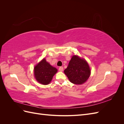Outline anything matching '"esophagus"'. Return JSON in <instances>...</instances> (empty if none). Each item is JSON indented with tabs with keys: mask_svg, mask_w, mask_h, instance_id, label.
Listing matches in <instances>:
<instances>
[{
	"mask_svg": "<svg viewBox=\"0 0 124 124\" xmlns=\"http://www.w3.org/2000/svg\"><path fill=\"white\" fill-rule=\"evenodd\" d=\"M59 71H61V72H62V71H63V67H60L59 68Z\"/></svg>",
	"mask_w": 124,
	"mask_h": 124,
	"instance_id": "1",
	"label": "esophagus"
}]
</instances>
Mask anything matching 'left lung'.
Masks as SVG:
<instances>
[{
    "label": "left lung",
    "mask_w": 124,
    "mask_h": 124,
    "mask_svg": "<svg viewBox=\"0 0 124 124\" xmlns=\"http://www.w3.org/2000/svg\"><path fill=\"white\" fill-rule=\"evenodd\" d=\"M64 73L71 83L81 85L88 80L91 75V69L84 59L73 55Z\"/></svg>",
    "instance_id": "obj_1"
}]
</instances>
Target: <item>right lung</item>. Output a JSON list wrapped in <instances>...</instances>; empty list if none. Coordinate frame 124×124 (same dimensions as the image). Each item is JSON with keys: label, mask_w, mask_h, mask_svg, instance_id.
I'll return each mask as SVG.
<instances>
[{"label": "right lung", "mask_w": 124, "mask_h": 124, "mask_svg": "<svg viewBox=\"0 0 124 124\" xmlns=\"http://www.w3.org/2000/svg\"><path fill=\"white\" fill-rule=\"evenodd\" d=\"M57 72V69L52 66L45 58L40 62L34 68L36 80L43 85L49 84Z\"/></svg>", "instance_id": "right-lung-1"}]
</instances>
